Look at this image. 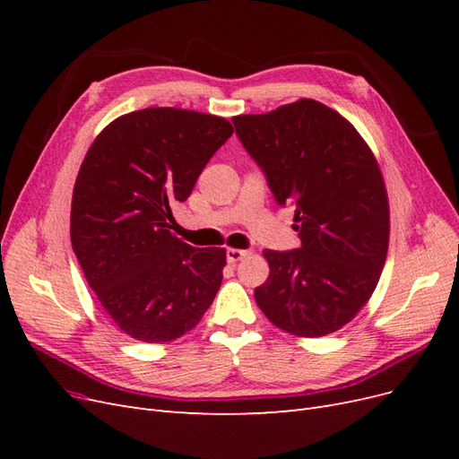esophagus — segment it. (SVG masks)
<instances>
[{"mask_svg":"<svg viewBox=\"0 0 459 459\" xmlns=\"http://www.w3.org/2000/svg\"><path fill=\"white\" fill-rule=\"evenodd\" d=\"M247 255H248V251H241V248H228V251H226V258H228L230 264L243 260Z\"/></svg>","mask_w":459,"mask_h":459,"instance_id":"1","label":"esophagus"}]
</instances>
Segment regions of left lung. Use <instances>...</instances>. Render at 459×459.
I'll use <instances>...</instances> for the list:
<instances>
[{
  "instance_id": "8db88e82",
  "label": "left lung",
  "mask_w": 459,
  "mask_h": 459,
  "mask_svg": "<svg viewBox=\"0 0 459 459\" xmlns=\"http://www.w3.org/2000/svg\"><path fill=\"white\" fill-rule=\"evenodd\" d=\"M241 145L280 206L295 208L300 247L264 256L270 275L255 299L270 322L324 337L359 312L388 248V201L379 164L337 110L314 100L231 118Z\"/></svg>"
}]
</instances>
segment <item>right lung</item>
Segmentation results:
<instances>
[{"instance_id":"add662e5","label":"right lung","mask_w":459,"mask_h":459,"mask_svg":"<svg viewBox=\"0 0 459 459\" xmlns=\"http://www.w3.org/2000/svg\"><path fill=\"white\" fill-rule=\"evenodd\" d=\"M231 134L226 118L151 107L110 122L86 152L71 241L101 307L132 339L182 337L218 293L226 251L179 241L172 204L191 195Z\"/></svg>"}]
</instances>
